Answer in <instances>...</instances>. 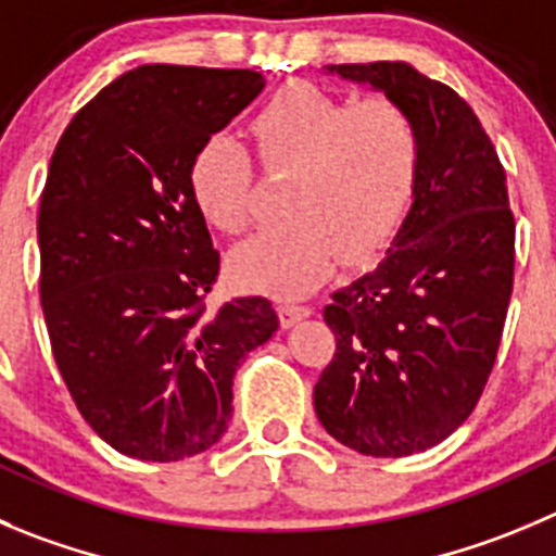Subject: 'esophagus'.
Wrapping results in <instances>:
<instances>
[{
	"mask_svg": "<svg viewBox=\"0 0 556 556\" xmlns=\"http://www.w3.org/2000/svg\"><path fill=\"white\" fill-rule=\"evenodd\" d=\"M278 316H281L283 327H292V325H298L300 319H308L311 308H308V305H300V303H281V308H278Z\"/></svg>",
	"mask_w": 556,
	"mask_h": 556,
	"instance_id": "obj_1",
	"label": "esophagus"
}]
</instances>
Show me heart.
<instances>
[{
    "instance_id": "heart-1",
    "label": "heart",
    "mask_w": 556,
    "mask_h": 556,
    "mask_svg": "<svg viewBox=\"0 0 556 556\" xmlns=\"http://www.w3.org/2000/svg\"><path fill=\"white\" fill-rule=\"evenodd\" d=\"M258 161L289 168L283 207L292 215L235 248L237 287L300 298L349 258H366L404 224L417 185V134L390 100L332 98L314 84L278 89L251 119ZM188 188L213 229L237 235L253 213V161L231 136L193 152Z\"/></svg>"
}]
</instances>
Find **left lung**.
<instances>
[{
    "instance_id": "left-lung-1",
    "label": "left lung",
    "mask_w": 556,
    "mask_h": 556,
    "mask_svg": "<svg viewBox=\"0 0 556 556\" xmlns=\"http://www.w3.org/2000/svg\"><path fill=\"white\" fill-rule=\"evenodd\" d=\"M384 92L417 134L415 202L377 269L332 292L336 354L314 388L332 440L401 458L447 440L480 401L513 292L516 220L480 119L406 62L330 65Z\"/></svg>"
}]
</instances>
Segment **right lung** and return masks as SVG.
I'll use <instances>...</instances> for the list:
<instances>
[{
	"label": "right lung",
	"instance_id": "right-lung-1",
	"mask_svg": "<svg viewBox=\"0 0 556 556\" xmlns=\"http://www.w3.org/2000/svg\"><path fill=\"white\" fill-rule=\"evenodd\" d=\"M264 89L262 73L141 65L71 119L49 163L37 242L56 368L114 451L179 462L231 420V379L278 316L204 298L220 269L188 188L193 152Z\"/></svg>",
	"mask_w": 556,
	"mask_h": 556
}]
</instances>
